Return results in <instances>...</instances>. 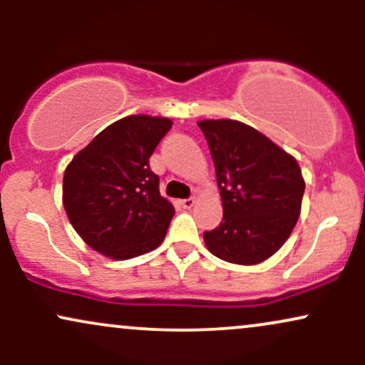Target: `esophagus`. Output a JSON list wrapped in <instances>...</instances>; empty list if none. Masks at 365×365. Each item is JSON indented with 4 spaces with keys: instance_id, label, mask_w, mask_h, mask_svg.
<instances>
[{
    "instance_id": "esophagus-1",
    "label": "esophagus",
    "mask_w": 365,
    "mask_h": 365,
    "mask_svg": "<svg viewBox=\"0 0 365 365\" xmlns=\"http://www.w3.org/2000/svg\"><path fill=\"white\" fill-rule=\"evenodd\" d=\"M182 206L185 207V209H192L195 206V199L194 197H190V199H183L182 200Z\"/></svg>"
}]
</instances>
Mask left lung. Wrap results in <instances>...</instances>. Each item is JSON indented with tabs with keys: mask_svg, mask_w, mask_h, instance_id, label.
Wrapping results in <instances>:
<instances>
[{
	"mask_svg": "<svg viewBox=\"0 0 365 365\" xmlns=\"http://www.w3.org/2000/svg\"><path fill=\"white\" fill-rule=\"evenodd\" d=\"M216 168L223 221L204 233L209 252L254 266L282 249L302 209L305 180L297 159L237 120H200Z\"/></svg>",
	"mask_w": 365,
	"mask_h": 365,
	"instance_id": "8db88e82",
	"label": "left lung"
}]
</instances>
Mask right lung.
I'll list each match as a JSON object with an SVG mask.
<instances>
[{
	"label": "right lung",
	"instance_id": "1",
	"mask_svg": "<svg viewBox=\"0 0 365 365\" xmlns=\"http://www.w3.org/2000/svg\"><path fill=\"white\" fill-rule=\"evenodd\" d=\"M171 125L165 116H125L99 132L66 166L63 207L96 252L125 261L165 240L175 207L159 194L149 158Z\"/></svg>",
	"mask_w": 365,
	"mask_h": 365
}]
</instances>
